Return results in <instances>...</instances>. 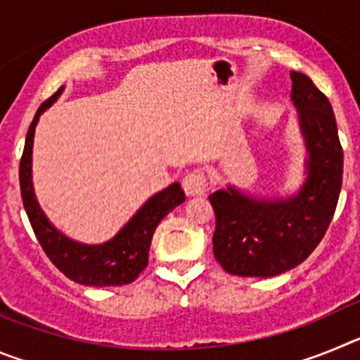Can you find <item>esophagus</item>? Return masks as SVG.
<instances>
[{"label":"esophagus","instance_id":"34e87169","mask_svg":"<svg viewBox=\"0 0 360 360\" xmlns=\"http://www.w3.org/2000/svg\"><path fill=\"white\" fill-rule=\"evenodd\" d=\"M182 187L187 196H203L207 191V178L202 171H193L184 176Z\"/></svg>","mask_w":360,"mask_h":360}]
</instances>
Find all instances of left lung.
Returning a JSON list of instances; mask_svg holds the SVG:
<instances>
[{
    "mask_svg": "<svg viewBox=\"0 0 360 360\" xmlns=\"http://www.w3.org/2000/svg\"><path fill=\"white\" fill-rule=\"evenodd\" d=\"M307 160L304 182L288 196H259L227 186L209 195L216 214L212 250L225 272L274 278L314 252L328 229L342 184V148L326 95L308 75L290 72Z\"/></svg>",
    "mask_w": 360,
    "mask_h": 360,
    "instance_id": "left-lung-1",
    "label": "left lung"
}]
</instances>
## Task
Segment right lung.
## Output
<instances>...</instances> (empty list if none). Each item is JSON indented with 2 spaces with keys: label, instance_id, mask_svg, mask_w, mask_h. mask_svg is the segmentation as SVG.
Masks as SVG:
<instances>
[{
  "label": "right lung",
  "instance_id": "right-lung-1",
  "mask_svg": "<svg viewBox=\"0 0 360 360\" xmlns=\"http://www.w3.org/2000/svg\"><path fill=\"white\" fill-rule=\"evenodd\" d=\"M61 86L49 101H44L32 120L25 141L23 157L19 162V186L30 225L36 232L41 247L50 257V262L61 270L66 278L86 287H120L139 278L148 266L149 245L162 219L174 207L186 202L180 184L174 182L169 187L158 191L131 216L115 236L104 243L88 245L65 236L59 229L44 214L34 193L32 182V148L36 126L43 111L49 110L63 94Z\"/></svg>",
  "mask_w": 360,
  "mask_h": 360
}]
</instances>
